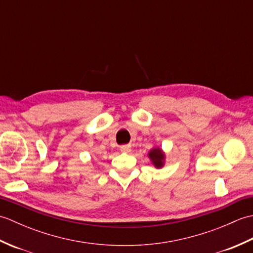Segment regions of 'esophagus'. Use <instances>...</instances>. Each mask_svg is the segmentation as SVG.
<instances>
[{
  "instance_id": "obj_1",
  "label": "esophagus",
  "mask_w": 253,
  "mask_h": 253,
  "mask_svg": "<svg viewBox=\"0 0 253 253\" xmlns=\"http://www.w3.org/2000/svg\"><path fill=\"white\" fill-rule=\"evenodd\" d=\"M130 147L129 146H122L121 147V151L122 152H130Z\"/></svg>"
}]
</instances>
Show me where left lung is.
<instances>
[{
  "label": "left lung",
  "instance_id": "obj_1",
  "mask_svg": "<svg viewBox=\"0 0 253 253\" xmlns=\"http://www.w3.org/2000/svg\"><path fill=\"white\" fill-rule=\"evenodd\" d=\"M148 158L151 161L152 165L155 169H162L165 165L166 161V155L165 152L160 147H153L150 151L148 152Z\"/></svg>",
  "mask_w": 253,
  "mask_h": 253
}]
</instances>
